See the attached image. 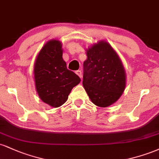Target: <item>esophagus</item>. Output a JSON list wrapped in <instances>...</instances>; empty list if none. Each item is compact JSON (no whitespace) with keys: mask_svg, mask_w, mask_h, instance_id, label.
I'll return each instance as SVG.
<instances>
[{"mask_svg":"<svg viewBox=\"0 0 159 159\" xmlns=\"http://www.w3.org/2000/svg\"><path fill=\"white\" fill-rule=\"evenodd\" d=\"M75 73L77 74L79 76L80 78H82V72H81V70H78V71H76V72H75Z\"/></svg>","mask_w":159,"mask_h":159,"instance_id":"34e87169","label":"esophagus"}]
</instances>
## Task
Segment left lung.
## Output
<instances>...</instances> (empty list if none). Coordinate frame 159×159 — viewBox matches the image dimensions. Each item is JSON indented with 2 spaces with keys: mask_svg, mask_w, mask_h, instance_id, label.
Here are the masks:
<instances>
[{
  "mask_svg": "<svg viewBox=\"0 0 159 159\" xmlns=\"http://www.w3.org/2000/svg\"><path fill=\"white\" fill-rule=\"evenodd\" d=\"M83 85L92 102L107 107L116 102L126 85V74L121 59L105 40L86 49Z\"/></svg>",
  "mask_w": 159,
  "mask_h": 159,
  "instance_id": "1",
  "label": "left lung"
}]
</instances>
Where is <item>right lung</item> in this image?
I'll use <instances>...</instances> for the list:
<instances>
[{
  "instance_id": "add662e5",
  "label": "right lung",
  "mask_w": 159,
  "mask_h": 159,
  "mask_svg": "<svg viewBox=\"0 0 159 159\" xmlns=\"http://www.w3.org/2000/svg\"><path fill=\"white\" fill-rule=\"evenodd\" d=\"M34 75L39 98L53 107L63 105L72 88L81 81L77 75L66 68L63 59L62 43L57 39L49 40L38 53Z\"/></svg>"
}]
</instances>
